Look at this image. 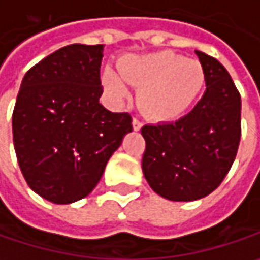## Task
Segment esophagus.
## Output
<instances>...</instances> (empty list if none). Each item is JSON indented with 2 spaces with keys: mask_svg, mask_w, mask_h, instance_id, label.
<instances>
[{
  "mask_svg": "<svg viewBox=\"0 0 260 260\" xmlns=\"http://www.w3.org/2000/svg\"><path fill=\"white\" fill-rule=\"evenodd\" d=\"M132 128H134V131H140L143 128V122L138 120V119H134L132 120Z\"/></svg>",
  "mask_w": 260,
  "mask_h": 260,
  "instance_id": "1",
  "label": "esophagus"
}]
</instances>
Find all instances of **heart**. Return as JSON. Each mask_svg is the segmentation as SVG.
I'll return each instance as SVG.
<instances>
[{"label": "heart", "mask_w": 260, "mask_h": 260, "mask_svg": "<svg viewBox=\"0 0 260 260\" xmlns=\"http://www.w3.org/2000/svg\"><path fill=\"white\" fill-rule=\"evenodd\" d=\"M119 73L128 84L140 89V107L156 122H170L183 116L198 100L205 84V71L198 60L184 59L170 50L120 60ZM123 81L113 70L107 68L103 73V84L116 100L128 95Z\"/></svg>", "instance_id": "b5f03b06"}]
</instances>
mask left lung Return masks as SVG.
<instances>
[{"mask_svg": "<svg viewBox=\"0 0 260 260\" xmlns=\"http://www.w3.org/2000/svg\"><path fill=\"white\" fill-rule=\"evenodd\" d=\"M205 92L190 113L173 123L146 125L143 173L157 195L195 201L220 186L238 152L241 96L223 65L197 50Z\"/></svg>", "mask_w": 260, "mask_h": 260, "instance_id": "obj_1", "label": "left lung"}]
</instances>
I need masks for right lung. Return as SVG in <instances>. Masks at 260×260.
<instances>
[{"mask_svg":"<svg viewBox=\"0 0 260 260\" xmlns=\"http://www.w3.org/2000/svg\"><path fill=\"white\" fill-rule=\"evenodd\" d=\"M103 44H70L23 77L13 110V143L28 186L53 204L87 197L132 131L129 113L100 104Z\"/></svg>","mask_w":260,"mask_h":260,"instance_id":"1","label":"right lung"}]
</instances>
